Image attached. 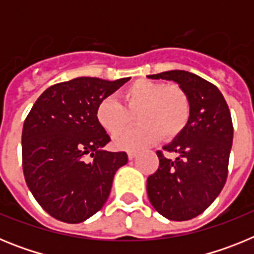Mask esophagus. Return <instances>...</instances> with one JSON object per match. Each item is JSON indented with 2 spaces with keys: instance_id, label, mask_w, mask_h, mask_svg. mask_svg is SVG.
Listing matches in <instances>:
<instances>
[{
  "instance_id": "esophagus-1",
  "label": "esophagus",
  "mask_w": 254,
  "mask_h": 254,
  "mask_svg": "<svg viewBox=\"0 0 254 254\" xmlns=\"http://www.w3.org/2000/svg\"><path fill=\"white\" fill-rule=\"evenodd\" d=\"M127 155H128L129 160H132V159H134V156H136V152H134V151H128V152H127Z\"/></svg>"
}]
</instances>
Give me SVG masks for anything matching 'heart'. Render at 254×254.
Masks as SVG:
<instances>
[{
	"label": "heart",
	"instance_id": "1",
	"mask_svg": "<svg viewBox=\"0 0 254 254\" xmlns=\"http://www.w3.org/2000/svg\"><path fill=\"white\" fill-rule=\"evenodd\" d=\"M122 104L112 96L96 105L95 118L109 134H116L133 123L140 125L114 137L120 150H138L163 137L172 141L181 136L190 123L192 103L183 87L140 78L121 93Z\"/></svg>",
	"mask_w": 254,
	"mask_h": 254
}]
</instances>
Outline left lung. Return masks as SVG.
Wrapping results in <instances>:
<instances>
[{
    "mask_svg": "<svg viewBox=\"0 0 254 254\" xmlns=\"http://www.w3.org/2000/svg\"><path fill=\"white\" fill-rule=\"evenodd\" d=\"M173 80L192 103V116L181 136L156 151L158 170L147 178V196L159 214L186 221L202 214L214 202L228 178L233 122L223 94L205 78L182 69L149 75ZM176 152V161L163 151Z\"/></svg>",
    "mask_w": 254,
    "mask_h": 254,
    "instance_id": "left-lung-1",
    "label": "left lung"
}]
</instances>
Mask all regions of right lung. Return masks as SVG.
<instances>
[{"instance_id": "1", "label": "right lung", "mask_w": 254, "mask_h": 254, "mask_svg": "<svg viewBox=\"0 0 254 254\" xmlns=\"http://www.w3.org/2000/svg\"><path fill=\"white\" fill-rule=\"evenodd\" d=\"M128 80L77 77L52 85L29 112L21 136L22 170L34 198L52 217L81 223L107 202L114 174L128 158L125 151L102 150L111 137L95 109Z\"/></svg>"}]
</instances>
